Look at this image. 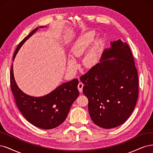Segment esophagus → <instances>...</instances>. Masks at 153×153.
<instances>
[{
	"instance_id": "34e87169",
	"label": "esophagus",
	"mask_w": 153,
	"mask_h": 153,
	"mask_svg": "<svg viewBox=\"0 0 153 153\" xmlns=\"http://www.w3.org/2000/svg\"><path fill=\"white\" fill-rule=\"evenodd\" d=\"M84 86V84L82 83V82H79L78 84L77 85V88H78V90L79 91V92H82V88Z\"/></svg>"
}]
</instances>
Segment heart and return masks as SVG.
Segmentation results:
<instances>
[{
    "label": "heart",
    "instance_id": "heart-1",
    "mask_svg": "<svg viewBox=\"0 0 153 153\" xmlns=\"http://www.w3.org/2000/svg\"><path fill=\"white\" fill-rule=\"evenodd\" d=\"M95 37L94 32H88L81 36L73 44L70 51L71 57L73 60H76L83 55L90 44L93 41ZM98 51V44L97 43L84 58L83 65L86 67H90L94 65L97 61V55ZM72 59L67 62V70L69 72H74L76 69V63Z\"/></svg>",
    "mask_w": 153,
    "mask_h": 153
}]
</instances>
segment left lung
<instances>
[{
	"instance_id": "left-lung-1",
	"label": "left lung",
	"mask_w": 153,
	"mask_h": 153,
	"mask_svg": "<svg viewBox=\"0 0 153 153\" xmlns=\"http://www.w3.org/2000/svg\"><path fill=\"white\" fill-rule=\"evenodd\" d=\"M92 121L103 128L120 126L130 116L139 94V79L131 51L120 39L111 42L100 62L80 77Z\"/></svg>"
}]
</instances>
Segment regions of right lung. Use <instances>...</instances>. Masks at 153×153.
I'll return each mask as SVG.
<instances>
[{"label": "right lung", "instance_id": "1", "mask_svg": "<svg viewBox=\"0 0 153 153\" xmlns=\"http://www.w3.org/2000/svg\"><path fill=\"white\" fill-rule=\"evenodd\" d=\"M44 27H46L36 28L19 44L14 54L13 61L23 44L39 28ZM10 82L13 94L19 111L31 124L44 130L53 129L60 125L66 119L73 102L79 95L77 90L79 81L77 79L62 83L46 95L32 97L27 95L20 90L16 82L13 64L11 67Z\"/></svg>", "mask_w": 153, "mask_h": 153}]
</instances>
